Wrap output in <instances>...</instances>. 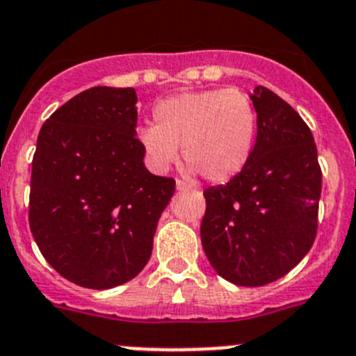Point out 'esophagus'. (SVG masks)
I'll return each mask as SVG.
<instances>
[{
  "mask_svg": "<svg viewBox=\"0 0 356 356\" xmlns=\"http://www.w3.org/2000/svg\"><path fill=\"white\" fill-rule=\"evenodd\" d=\"M176 191H178V192H187V191H192V187L188 184H185V181L176 180Z\"/></svg>",
  "mask_w": 356,
  "mask_h": 356,
  "instance_id": "1",
  "label": "esophagus"
}]
</instances>
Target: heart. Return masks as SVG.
Segmentation results:
<instances>
[{
  "label": "heart",
  "mask_w": 356,
  "mask_h": 356,
  "mask_svg": "<svg viewBox=\"0 0 356 356\" xmlns=\"http://www.w3.org/2000/svg\"><path fill=\"white\" fill-rule=\"evenodd\" d=\"M155 127L139 130V143L156 169L178 161L181 146L191 172L224 184L242 172L252 155L257 113L236 88L191 91L169 97L153 109Z\"/></svg>",
  "instance_id": "obj_1"
}]
</instances>
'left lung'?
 <instances>
[{
  "label": "left lung",
  "instance_id": "left-lung-1",
  "mask_svg": "<svg viewBox=\"0 0 356 356\" xmlns=\"http://www.w3.org/2000/svg\"><path fill=\"white\" fill-rule=\"evenodd\" d=\"M249 97L257 113L252 155L226 185L204 191L201 243L222 279L257 288L286 275L311 250L321 169L300 114L265 86Z\"/></svg>",
  "mask_w": 356,
  "mask_h": 356
}]
</instances>
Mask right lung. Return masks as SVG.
Returning <instances> with one entry per match:
<instances>
[{"instance_id": "add662e5", "label": "right lung", "mask_w": 356, "mask_h": 356, "mask_svg": "<svg viewBox=\"0 0 356 356\" xmlns=\"http://www.w3.org/2000/svg\"><path fill=\"white\" fill-rule=\"evenodd\" d=\"M134 88L95 86L42 125L29 227L60 275L90 289L125 284L148 263L175 180L145 165Z\"/></svg>"}]
</instances>
